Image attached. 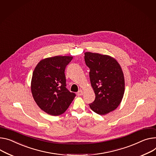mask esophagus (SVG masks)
I'll return each mask as SVG.
<instances>
[{"label": "esophagus", "mask_w": 156, "mask_h": 156, "mask_svg": "<svg viewBox=\"0 0 156 156\" xmlns=\"http://www.w3.org/2000/svg\"><path fill=\"white\" fill-rule=\"evenodd\" d=\"M77 95H78V96H80V95H83V91L82 90H79L77 92Z\"/></svg>", "instance_id": "obj_1"}]
</instances>
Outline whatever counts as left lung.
Returning a JSON list of instances; mask_svg holds the SVG:
<instances>
[{
	"mask_svg": "<svg viewBox=\"0 0 156 156\" xmlns=\"http://www.w3.org/2000/svg\"><path fill=\"white\" fill-rule=\"evenodd\" d=\"M85 62L90 69L91 86L95 95L90 108L99 115L114 111L121 104L125 90L122 69L114 57L98 53H84Z\"/></svg>",
	"mask_w": 156,
	"mask_h": 156,
	"instance_id": "1",
	"label": "left lung"
}]
</instances>
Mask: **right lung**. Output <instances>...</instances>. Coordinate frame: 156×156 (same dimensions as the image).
Here are the masks:
<instances>
[{"instance_id": "right-lung-1", "label": "right lung", "mask_w": 156, "mask_h": 156, "mask_svg": "<svg viewBox=\"0 0 156 156\" xmlns=\"http://www.w3.org/2000/svg\"><path fill=\"white\" fill-rule=\"evenodd\" d=\"M73 56L47 57L35 66L30 89L37 105L45 113L57 116L64 113L76 97L66 87L65 69Z\"/></svg>"}]
</instances>
